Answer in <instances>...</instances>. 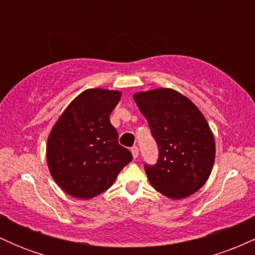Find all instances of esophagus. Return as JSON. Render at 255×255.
<instances>
[{
  "label": "esophagus",
  "mask_w": 255,
  "mask_h": 255,
  "mask_svg": "<svg viewBox=\"0 0 255 255\" xmlns=\"http://www.w3.org/2000/svg\"><path fill=\"white\" fill-rule=\"evenodd\" d=\"M131 151V154H133L134 158H137V156H139V148L136 147V146H133V147L130 148Z\"/></svg>",
  "instance_id": "1"
}]
</instances>
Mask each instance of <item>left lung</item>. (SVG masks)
I'll return each mask as SVG.
<instances>
[{"mask_svg": "<svg viewBox=\"0 0 255 255\" xmlns=\"http://www.w3.org/2000/svg\"><path fill=\"white\" fill-rule=\"evenodd\" d=\"M134 101L158 146L156 164H144L152 187L171 199L199 191L211 174L216 154L215 139L203 114L170 89L136 93Z\"/></svg>", "mask_w": 255, "mask_h": 255, "instance_id": "obj_1", "label": "left lung"}]
</instances>
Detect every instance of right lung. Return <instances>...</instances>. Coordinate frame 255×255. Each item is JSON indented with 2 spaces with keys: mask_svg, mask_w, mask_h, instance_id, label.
Instances as JSON below:
<instances>
[{
  "mask_svg": "<svg viewBox=\"0 0 255 255\" xmlns=\"http://www.w3.org/2000/svg\"><path fill=\"white\" fill-rule=\"evenodd\" d=\"M119 91L90 89L79 95L54 126L46 146L52 178L64 192L91 199L114 183L133 159L119 144L110 114L120 102Z\"/></svg>",
  "mask_w": 255,
  "mask_h": 255,
  "instance_id": "1",
  "label": "right lung"
}]
</instances>
